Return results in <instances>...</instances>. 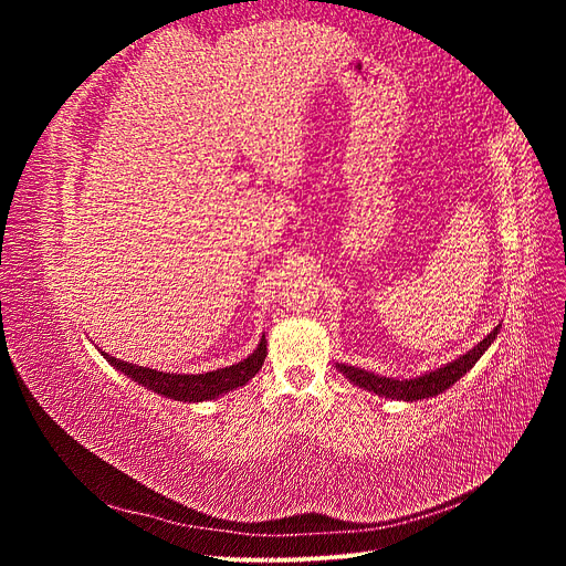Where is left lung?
I'll use <instances>...</instances> for the list:
<instances>
[{
	"label": "left lung",
	"mask_w": 566,
	"mask_h": 566,
	"mask_svg": "<svg viewBox=\"0 0 566 566\" xmlns=\"http://www.w3.org/2000/svg\"><path fill=\"white\" fill-rule=\"evenodd\" d=\"M499 333H501V323L495 325V328L482 342H476L470 352L458 356L455 361H449L434 370H427V373L416 375V378H408V380L387 378V375L347 366V364H335V368L345 375L352 385L378 394V397H385V399H394V401L432 399V397H437V394L453 387L462 378V375H465L479 361V358L484 356V352L493 345V339L499 337Z\"/></svg>",
	"instance_id": "obj_1"
}]
</instances>
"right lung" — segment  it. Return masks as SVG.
Returning a JSON list of instances; mask_svg holds the SVG:
<instances>
[{
  "instance_id": "obj_1",
  "label": "right lung",
  "mask_w": 566,
  "mask_h": 566,
  "mask_svg": "<svg viewBox=\"0 0 566 566\" xmlns=\"http://www.w3.org/2000/svg\"><path fill=\"white\" fill-rule=\"evenodd\" d=\"M101 352V349H98ZM101 356L106 358V361L119 370L125 373L129 380H134L136 385H142L150 391L160 394L165 399H175V401H184V403H198V401H212L219 399L221 394H229L238 387L248 385L256 373H260L264 358H266V339L262 335L260 345L256 349L243 358V361H238L233 366L227 368H217L210 373H198V375H188V373H163L156 368H144V366H136L129 361H119V358L101 352Z\"/></svg>"
}]
</instances>
